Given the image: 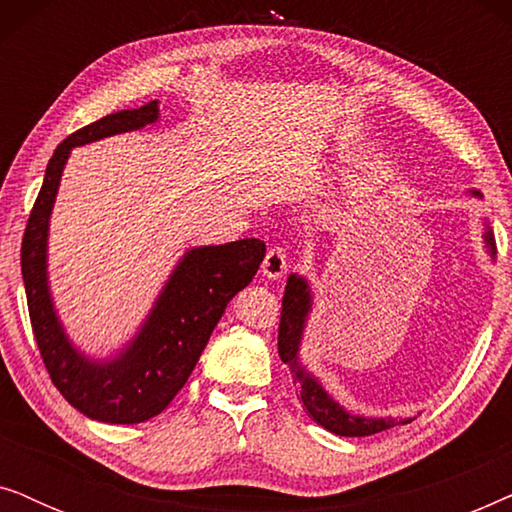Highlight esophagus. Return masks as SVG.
Here are the masks:
<instances>
[{"instance_id": "1", "label": "esophagus", "mask_w": 512, "mask_h": 512, "mask_svg": "<svg viewBox=\"0 0 512 512\" xmlns=\"http://www.w3.org/2000/svg\"><path fill=\"white\" fill-rule=\"evenodd\" d=\"M286 268H289V261H286L284 249L270 247L268 254H265V258H263V265H261L263 277L279 279V277H282L284 272H286Z\"/></svg>"}]
</instances>
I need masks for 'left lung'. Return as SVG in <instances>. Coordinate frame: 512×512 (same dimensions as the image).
I'll list each match as a JSON object with an SVG mask.
<instances>
[{
    "label": "left lung",
    "instance_id": "obj_1",
    "mask_svg": "<svg viewBox=\"0 0 512 512\" xmlns=\"http://www.w3.org/2000/svg\"><path fill=\"white\" fill-rule=\"evenodd\" d=\"M473 195H482L478 191H471ZM485 244L489 256L494 258L496 244H494V233L492 228L485 230ZM312 312V291L310 284H307L305 277H300L293 272L286 279V289L282 298V321H279V359H282L286 366L291 368L293 373V384L298 387V396L303 401L307 415H310L319 426H324L326 431L335 433V436H347V438H361V436H373V433L387 431L396 424H408V419H394V417H363V415H352L342 405L335 401V398L328 394V391L321 387V382L314 377L310 370H307L303 363H300V340H303L307 317Z\"/></svg>",
    "mask_w": 512,
    "mask_h": 512
}]
</instances>
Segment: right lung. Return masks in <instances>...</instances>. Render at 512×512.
I'll return each instance as SVG.
<instances>
[{"instance_id": "right-lung-1", "label": "right lung", "mask_w": 512, "mask_h": 512, "mask_svg": "<svg viewBox=\"0 0 512 512\" xmlns=\"http://www.w3.org/2000/svg\"><path fill=\"white\" fill-rule=\"evenodd\" d=\"M158 102L123 109L69 135L48 160L27 221L20 270L27 310L51 380L76 410L107 424H139L163 412L193 373L209 335L265 256L256 237L193 247L167 279L135 338L111 359H90L67 338L48 286V223L60 177L74 146L132 132L158 121Z\"/></svg>"}]
</instances>
